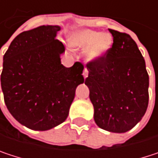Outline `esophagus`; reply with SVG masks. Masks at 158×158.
Here are the masks:
<instances>
[{
  "mask_svg": "<svg viewBox=\"0 0 158 158\" xmlns=\"http://www.w3.org/2000/svg\"><path fill=\"white\" fill-rule=\"evenodd\" d=\"M88 75H89L88 69H84V70H83V77H84V79H86V78L88 77Z\"/></svg>",
  "mask_w": 158,
  "mask_h": 158,
  "instance_id": "1",
  "label": "esophagus"
}]
</instances>
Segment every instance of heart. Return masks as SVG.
Instances as JSON below:
<instances>
[{"label": "heart", "mask_w": 158, "mask_h": 158, "mask_svg": "<svg viewBox=\"0 0 158 158\" xmlns=\"http://www.w3.org/2000/svg\"><path fill=\"white\" fill-rule=\"evenodd\" d=\"M69 43L76 49L87 50L86 59L89 62H94L107 55L112 46V38L109 34L84 29L72 33Z\"/></svg>", "instance_id": "obj_1"}]
</instances>
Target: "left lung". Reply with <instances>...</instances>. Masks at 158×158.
<instances>
[{
    "mask_svg": "<svg viewBox=\"0 0 158 158\" xmlns=\"http://www.w3.org/2000/svg\"><path fill=\"white\" fill-rule=\"evenodd\" d=\"M113 37L107 56L87 65L85 84L94 108L96 124L108 132L134 128L148 106L149 77L136 43L124 33L109 29Z\"/></svg>",
    "mask_w": 158,
    "mask_h": 158,
    "instance_id": "1",
    "label": "left lung"
}]
</instances>
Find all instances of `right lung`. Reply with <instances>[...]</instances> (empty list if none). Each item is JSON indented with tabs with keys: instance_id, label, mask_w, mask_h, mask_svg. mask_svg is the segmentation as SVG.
Returning <instances> with one entry per match:
<instances>
[{
	"instance_id": "add662e5",
	"label": "right lung",
	"mask_w": 158,
	"mask_h": 158,
	"mask_svg": "<svg viewBox=\"0 0 158 158\" xmlns=\"http://www.w3.org/2000/svg\"><path fill=\"white\" fill-rule=\"evenodd\" d=\"M59 25H41L18 35L3 56L1 86L10 113L22 125L48 131L68 117L83 65L61 64Z\"/></svg>"
}]
</instances>
